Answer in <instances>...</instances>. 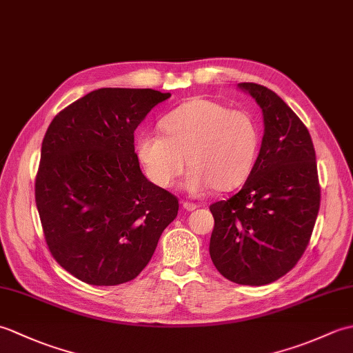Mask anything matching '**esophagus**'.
<instances>
[{
  "label": "esophagus",
  "mask_w": 353,
  "mask_h": 353,
  "mask_svg": "<svg viewBox=\"0 0 353 353\" xmlns=\"http://www.w3.org/2000/svg\"><path fill=\"white\" fill-rule=\"evenodd\" d=\"M183 209H185V211H188V212H191V211H196V209H197V205L188 203V201H183Z\"/></svg>",
  "instance_id": "obj_1"
}]
</instances>
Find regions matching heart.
Listing matches in <instances>:
<instances>
[{
	"instance_id": "obj_1",
	"label": "heart",
	"mask_w": 353,
	"mask_h": 353,
	"mask_svg": "<svg viewBox=\"0 0 353 353\" xmlns=\"http://www.w3.org/2000/svg\"><path fill=\"white\" fill-rule=\"evenodd\" d=\"M163 134L142 132L137 154L147 177L159 188H171L191 172L186 190L199 196L212 186L235 188L250 174L258 157L261 132L256 119L243 109H228L208 99H192L162 119Z\"/></svg>"
}]
</instances>
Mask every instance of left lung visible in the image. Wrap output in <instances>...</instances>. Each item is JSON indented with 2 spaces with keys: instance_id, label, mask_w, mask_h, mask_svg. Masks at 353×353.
Wrapping results in <instances>:
<instances>
[{
  "instance_id": "8db88e82",
  "label": "left lung",
  "mask_w": 353,
  "mask_h": 353,
  "mask_svg": "<svg viewBox=\"0 0 353 353\" xmlns=\"http://www.w3.org/2000/svg\"><path fill=\"white\" fill-rule=\"evenodd\" d=\"M238 88L261 108L264 137L243 188L211 205L209 254L226 279L261 287L287 274L310 243L320 208L316 150L305 124L272 89Z\"/></svg>"
}]
</instances>
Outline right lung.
Listing matches in <instances>:
<instances>
[{
  "label": "right lung",
  "instance_id": "obj_1",
  "mask_svg": "<svg viewBox=\"0 0 353 353\" xmlns=\"http://www.w3.org/2000/svg\"><path fill=\"white\" fill-rule=\"evenodd\" d=\"M170 97L97 89L59 112L45 133L34 185L43 235L59 264L89 285L134 279L177 216V199L142 174L133 134Z\"/></svg>",
  "mask_w": 353,
  "mask_h": 353
}]
</instances>
